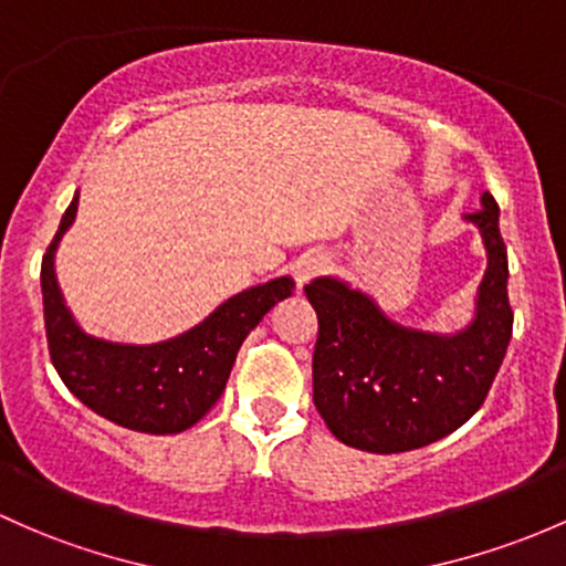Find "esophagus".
<instances>
[{
	"instance_id": "1",
	"label": "esophagus",
	"mask_w": 566,
	"mask_h": 566,
	"mask_svg": "<svg viewBox=\"0 0 566 566\" xmlns=\"http://www.w3.org/2000/svg\"><path fill=\"white\" fill-rule=\"evenodd\" d=\"M325 268H328V258H323V254H306V258H301L298 265H295V282H298V287L312 282Z\"/></svg>"
}]
</instances>
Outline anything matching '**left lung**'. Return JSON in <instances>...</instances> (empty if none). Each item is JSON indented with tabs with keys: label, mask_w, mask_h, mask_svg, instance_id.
<instances>
[{
	"label": "left lung",
	"mask_w": 566,
	"mask_h": 566,
	"mask_svg": "<svg viewBox=\"0 0 566 566\" xmlns=\"http://www.w3.org/2000/svg\"><path fill=\"white\" fill-rule=\"evenodd\" d=\"M483 230L488 271L478 317L458 336L392 325L366 295L336 279L303 287L317 312L312 355L314 407L344 444L368 453L418 450L453 433L483 407L513 336L507 247L499 206L483 195L469 213Z\"/></svg>",
	"instance_id": "8db88e82"
}]
</instances>
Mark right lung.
Returning <instances> with one entry per match:
<instances>
[{
	"mask_svg": "<svg viewBox=\"0 0 566 566\" xmlns=\"http://www.w3.org/2000/svg\"><path fill=\"white\" fill-rule=\"evenodd\" d=\"M78 211V195L64 211L40 268L45 338L53 368L75 398L113 423L143 433H178L219 401L238 349L273 303L293 295L282 276L247 290L184 336L151 347H122L86 336L70 317L53 276V252Z\"/></svg>",
	"mask_w": 566,
	"mask_h": 566,
	"instance_id": "obj_1",
	"label": "right lung"
}]
</instances>
